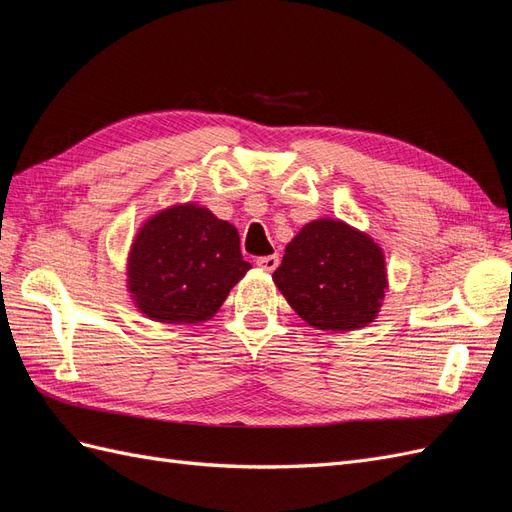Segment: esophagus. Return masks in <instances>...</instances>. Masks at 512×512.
I'll list each match as a JSON object with an SVG mask.
<instances>
[{
	"label": "esophagus",
	"mask_w": 512,
	"mask_h": 512,
	"mask_svg": "<svg viewBox=\"0 0 512 512\" xmlns=\"http://www.w3.org/2000/svg\"><path fill=\"white\" fill-rule=\"evenodd\" d=\"M256 265H258L260 269H265V271H275L277 265H280V254L260 256V258H256Z\"/></svg>",
	"instance_id": "34e87169"
}]
</instances>
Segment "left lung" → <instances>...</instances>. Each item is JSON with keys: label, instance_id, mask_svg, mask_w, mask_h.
<instances>
[{"label": "left lung", "instance_id": "8db88e82", "mask_svg": "<svg viewBox=\"0 0 512 512\" xmlns=\"http://www.w3.org/2000/svg\"><path fill=\"white\" fill-rule=\"evenodd\" d=\"M273 282L309 327L354 331L374 322L382 307L384 254L361 230L314 220L286 245Z\"/></svg>", "mask_w": 512, "mask_h": 512}]
</instances>
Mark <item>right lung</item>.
<instances>
[{
  "instance_id": "right-lung-1",
  "label": "right lung",
  "mask_w": 512,
  "mask_h": 512,
  "mask_svg": "<svg viewBox=\"0 0 512 512\" xmlns=\"http://www.w3.org/2000/svg\"><path fill=\"white\" fill-rule=\"evenodd\" d=\"M252 269L237 228L198 205H175L143 224L128 258V290L158 322L209 320Z\"/></svg>"
}]
</instances>
